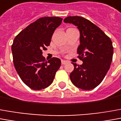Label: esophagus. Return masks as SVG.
<instances>
[{
	"instance_id": "34e87169",
	"label": "esophagus",
	"mask_w": 121,
	"mask_h": 121,
	"mask_svg": "<svg viewBox=\"0 0 121 121\" xmlns=\"http://www.w3.org/2000/svg\"><path fill=\"white\" fill-rule=\"evenodd\" d=\"M67 62H67L66 60H61V63H62V65H66Z\"/></svg>"
}]
</instances>
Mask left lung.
I'll return each mask as SVG.
<instances>
[{
	"label": "left lung",
	"instance_id": "left-lung-1",
	"mask_svg": "<svg viewBox=\"0 0 121 121\" xmlns=\"http://www.w3.org/2000/svg\"><path fill=\"white\" fill-rule=\"evenodd\" d=\"M65 23L77 26L80 45L77 53L83 64L74 65L70 78L75 86L90 90L96 87L105 78L113 59V47L109 37L91 22L81 16H69Z\"/></svg>",
	"mask_w": 121,
	"mask_h": 121
}]
</instances>
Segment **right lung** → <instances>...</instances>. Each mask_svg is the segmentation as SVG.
Listing matches in <instances>:
<instances>
[{
	"label": "right lung",
	"instance_id": "obj_1",
	"mask_svg": "<svg viewBox=\"0 0 121 121\" xmlns=\"http://www.w3.org/2000/svg\"><path fill=\"white\" fill-rule=\"evenodd\" d=\"M62 20L59 17L39 18L14 39V65L21 80L31 89L40 90L49 86L60 66V59L53 57L47 61L42 53L50 45L52 34Z\"/></svg>",
	"mask_w": 121,
	"mask_h": 121
}]
</instances>
